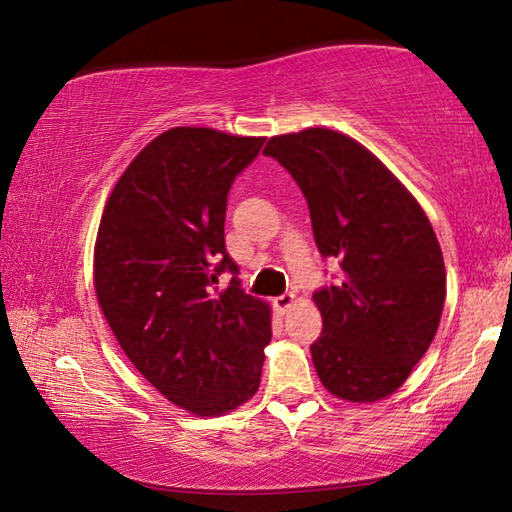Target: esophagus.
<instances>
[{
  "label": "esophagus",
  "mask_w": 512,
  "mask_h": 512,
  "mask_svg": "<svg viewBox=\"0 0 512 512\" xmlns=\"http://www.w3.org/2000/svg\"><path fill=\"white\" fill-rule=\"evenodd\" d=\"M295 304V295L293 293H284L275 297V308L279 310V313H286V310Z\"/></svg>",
  "instance_id": "esophagus-1"
}]
</instances>
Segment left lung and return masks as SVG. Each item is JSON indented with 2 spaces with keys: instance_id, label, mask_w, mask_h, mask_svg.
Instances as JSON below:
<instances>
[{
  "instance_id": "1",
  "label": "left lung",
  "mask_w": 512,
  "mask_h": 512,
  "mask_svg": "<svg viewBox=\"0 0 512 512\" xmlns=\"http://www.w3.org/2000/svg\"><path fill=\"white\" fill-rule=\"evenodd\" d=\"M308 202L315 244L342 282L313 295L322 337L310 346L328 393L348 402L393 395L424 357L446 299L442 248L404 184L348 135L328 128L270 137Z\"/></svg>"
}]
</instances>
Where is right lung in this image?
<instances>
[{
  "instance_id": "obj_1",
  "label": "right lung",
  "mask_w": 512,
  "mask_h": 512,
  "mask_svg": "<svg viewBox=\"0 0 512 512\" xmlns=\"http://www.w3.org/2000/svg\"><path fill=\"white\" fill-rule=\"evenodd\" d=\"M264 137L177 126L155 137L110 193L95 244V293L133 366L199 417L257 393L270 308L239 288L226 253L228 190ZM234 275L215 294L218 275Z\"/></svg>"
}]
</instances>
